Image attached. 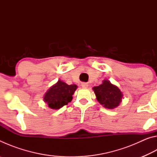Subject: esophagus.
<instances>
[{
  "label": "esophagus",
  "instance_id": "34e87169",
  "mask_svg": "<svg viewBox=\"0 0 157 157\" xmlns=\"http://www.w3.org/2000/svg\"><path fill=\"white\" fill-rule=\"evenodd\" d=\"M81 86H82V88L86 89V88H88L89 84L88 83H86V82H82V83L81 84Z\"/></svg>",
  "mask_w": 157,
  "mask_h": 157
}]
</instances>
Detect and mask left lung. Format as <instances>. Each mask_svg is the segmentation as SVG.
Wrapping results in <instances>:
<instances>
[{
	"label": "left lung",
	"mask_w": 157,
	"mask_h": 157,
	"mask_svg": "<svg viewBox=\"0 0 157 157\" xmlns=\"http://www.w3.org/2000/svg\"><path fill=\"white\" fill-rule=\"evenodd\" d=\"M97 100L103 107L113 109L120 105L123 94L118 87L105 79L102 84L93 88Z\"/></svg>",
	"instance_id": "8db88e82"
}]
</instances>
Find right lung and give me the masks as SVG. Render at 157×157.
Instances as JSON below:
<instances>
[{
  "instance_id": "1",
  "label": "right lung",
  "mask_w": 157,
  "mask_h": 157,
  "mask_svg": "<svg viewBox=\"0 0 157 157\" xmlns=\"http://www.w3.org/2000/svg\"><path fill=\"white\" fill-rule=\"evenodd\" d=\"M75 84L68 85L61 80L50 87L45 94L44 100L52 109H59L68 105L73 99L74 92L77 89Z\"/></svg>"
}]
</instances>
